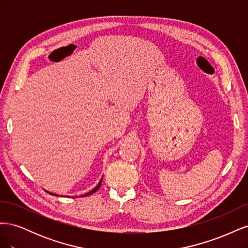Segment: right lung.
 <instances>
[{
  "label": "right lung",
  "instance_id": "1",
  "mask_svg": "<svg viewBox=\"0 0 248 248\" xmlns=\"http://www.w3.org/2000/svg\"><path fill=\"white\" fill-rule=\"evenodd\" d=\"M101 182H102V178H101V180H100V182L97 184V186L95 187L94 189H92L91 191H89V192H87V193H85V194H82V196H80V197H87V196H90V194H92V193H94V192H96L97 190L99 189V187L101 186ZM50 194H52V196H57L58 197V194H55V193H51V192H49Z\"/></svg>",
  "mask_w": 248,
  "mask_h": 248
}]
</instances>
